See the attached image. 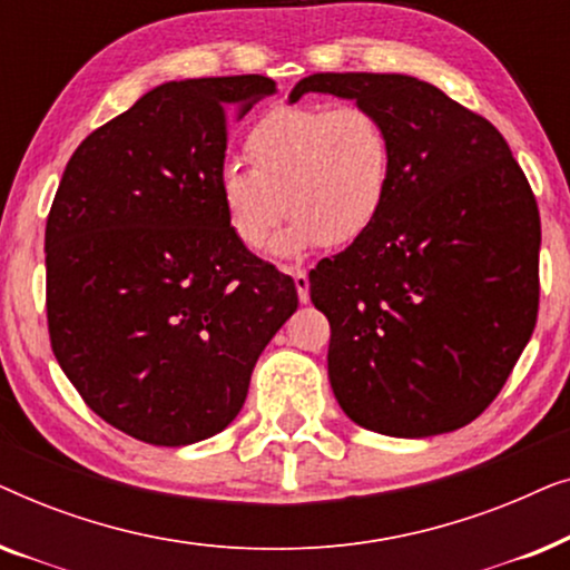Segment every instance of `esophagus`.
Instances as JSON below:
<instances>
[{"mask_svg": "<svg viewBox=\"0 0 570 570\" xmlns=\"http://www.w3.org/2000/svg\"><path fill=\"white\" fill-rule=\"evenodd\" d=\"M293 279H295V291H298V301L308 303L311 301V283H308V272L306 269H293Z\"/></svg>", "mask_w": 570, "mask_h": 570, "instance_id": "34e87169", "label": "esophagus"}]
</instances>
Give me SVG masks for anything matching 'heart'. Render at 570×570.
<instances>
[{
	"label": "heart",
	"mask_w": 570,
	"mask_h": 570,
	"mask_svg": "<svg viewBox=\"0 0 570 570\" xmlns=\"http://www.w3.org/2000/svg\"><path fill=\"white\" fill-rule=\"evenodd\" d=\"M248 168L217 174L233 238L262 252L285 215L279 254L350 246L381 220L392 197L394 147L386 124L357 104H293L264 114L246 135Z\"/></svg>",
	"instance_id": "obj_1"
}]
</instances>
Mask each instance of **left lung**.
Returning a JSON list of instances; mask_svg holds the SVG:
<instances>
[{
  "label": "left lung",
  "instance_id": "left-lung-1",
  "mask_svg": "<svg viewBox=\"0 0 570 570\" xmlns=\"http://www.w3.org/2000/svg\"><path fill=\"white\" fill-rule=\"evenodd\" d=\"M355 98L386 124L392 197L381 220L311 269L330 318L340 407L396 439L480 417L511 376L540 308V209L501 131L407 75L322 72L291 92Z\"/></svg>",
  "mask_w": 570,
  "mask_h": 570
}]
</instances>
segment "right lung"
Segmentation results:
<instances>
[{
  "label": "right lung",
  "instance_id": "obj_1",
  "mask_svg": "<svg viewBox=\"0 0 570 570\" xmlns=\"http://www.w3.org/2000/svg\"><path fill=\"white\" fill-rule=\"evenodd\" d=\"M275 80L145 92L80 142L46 220L51 350L85 404L153 446L220 433L298 308L293 277L233 238L217 199L228 121Z\"/></svg>",
  "mask_w": 570,
  "mask_h": 570
}]
</instances>
